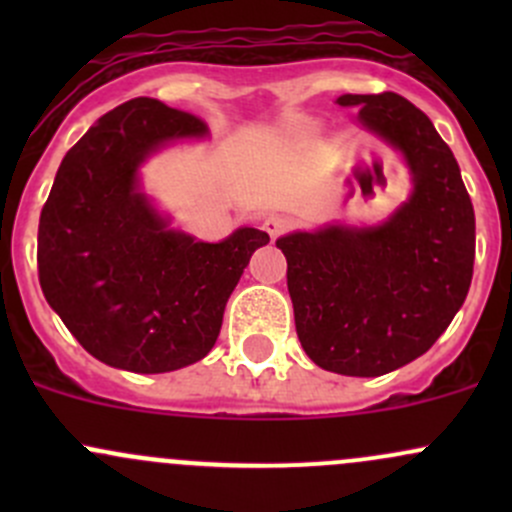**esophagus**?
Here are the masks:
<instances>
[{
  "label": "esophagus",
  "instance_id": "34e87169",
  "mask_svg": "<svg viewBox=\"0 0 512 512\" xmlns=\"http://www.w3.org/2000/svg\"><path fill=\"white\" fill-rule=\"evenodd\" d=\"M262 227H265V232L270 237H280L282 232H287L289 227H292V220L285 218V215H272V218H267L265 223H262Z\"/></svg>",
  "mask_w": 512,
  "mask_h": 512
}]
</instances>
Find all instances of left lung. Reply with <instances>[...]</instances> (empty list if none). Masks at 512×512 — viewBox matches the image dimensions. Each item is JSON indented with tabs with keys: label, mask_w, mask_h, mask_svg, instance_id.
I'll return each mask as SVG.
<instances>
[{
	"label": "left lung",
	"mask_w": 512,
	"mask_h": 512,
	"mask_svg": "<svg viewBox=\"0 0 512 512\" xmlns=\"http://www.w3.org/2000/svg\"><path fill=\"white\" fill-rule=\"evenodd\" d=\"M359 123L404 156L414 190L371 227L327 225L277 240L294 327L309 359L381 376L418 359L466 302L476 215L461 168L423 111L399 94H344Z\"/></svg>",
	"instance_id": "8db88e82"
}]
</instances>
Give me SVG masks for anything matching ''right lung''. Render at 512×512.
<instances>
[{
	"label": "right lung",
	"mask_w": 512,
	"mask_h": 512,
	"mask_svg": "<svg viewBox=\"0 0 512 512\" xmlns=\"http://www.w3.org/2000/svg\"><path fill=\"white\" fill-rule=\"evenodd\" d=\"M208 126L156 98L101 116L66 153L39 218L46 302L98 361L165 374L203 359L225 304L270 235L237 227L223 242L173 230L141 190V165Z\"/></svg>",
	"instance_id": "1"
}]
</instances>
